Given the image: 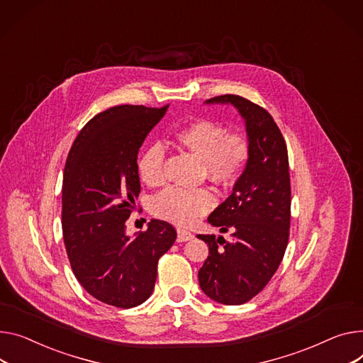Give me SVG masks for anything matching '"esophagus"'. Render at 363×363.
I'll return each instance as SVG.
<instances>
[{
    "label": "esophagus",
    "instance_id": "34e87169",
    "mask_svg": "<svg viewBox=\"0 0 363 363\" xmlns=\"http://www.w3.org/2000/svg\"><path fill=\"white\" fill-rule=\"evenodd\" d=\"M177 240L178 242H185V240H191L194 239V235H192L189 230H185V229H178L177 232Z\"/></svg>",
    "mask_w": 363,
    "mask_h": 363
}]
</instances>
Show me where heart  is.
Here are the masks:
<instances>
[{"label": "heart", "mask_w": 363, "mask_h": 363, "mask_svg": "<svg viewBox=\"0 0 363 363\" xmlns=\"http://www.w3.org/2000/svg\"><path fill=\"white\" fill-rule=\"evenodd\" d=\"M175 141L203 160V174L211 181L229 185L235 182L250 159V144L240 134H228L226 128L211 119H197L174 133ZM164 152L153 144L138 159V175L149 186L163 182ZM216 197L208 188L186 189L169 186L152 201V211L159 219L177 225H189L210 211Z\"/></svg>", "instance_id": "1"}]
</instances>
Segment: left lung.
<instances>
[{"label": "left lung", "instance_id": "left-lung-1", "mask_svg": "<svg viewBox=\"0 0 363 363\" xmlns=\"http://www.w3.org/2000/svg\"><path fill=\"white\" fill-rule=\"evenodd\" d=\"M206 105H230L242 116L250 159L232 194L211 211L208 223L223 236L197 235L208 245L199 272L201 291L223 305H240L259 294L283 259L291 226V178L284 138L272 115L236 94Z\"/></svg>", "mask_w": 363, "mask_h": 363}]
</instances>
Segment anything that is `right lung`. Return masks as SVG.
Masks as SVG:
<instances>
[{"instance_id":"right-lung-1","label":"right lung","mask_w":363,"mask_h":363,"mask_svg":"<svg viewBox=\"0 0 363 363\" xmlns=\"http://www.w3.org/2000/svg\"><path fill=\"white\" fill-rule=\"evenodd\" d=\"M167 106L121 105L82 128L68 153L62 182V235L71 269L98 301L134 308L152 295L157 261L177 232L152 219L133 238L125 220L140 194L137 155Z\"/></svg>"}]
</instances>
